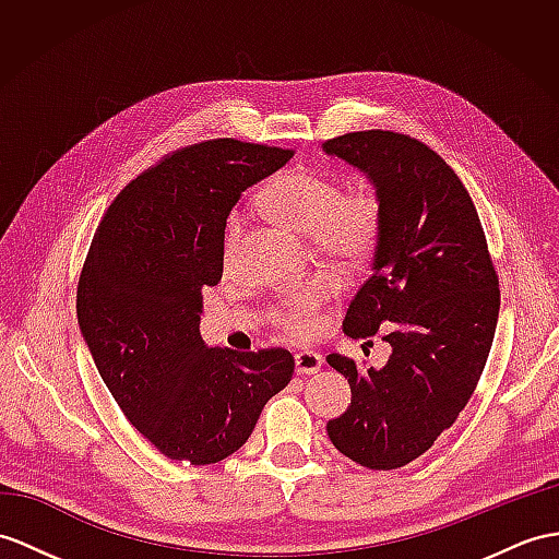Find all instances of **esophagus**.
Masks as SVG:
<instances>
[{
  "label": "esophagus",
  "mask_w": 559,
  "mask_h": 559,
  "mask_svg": "<svg viewBox=\"0 0 559 559\" xmlns=\"http://www.w3.org/2000/svg\"><path fill=\"white\" fill-rule=\"evenodd\" d=\"M294 362H296V374H316L324 365L320 353H312V350H298L294 356Z\"/></svg>",
  "instance_id": "34e87169"
}]
</instances>
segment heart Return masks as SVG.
<instances>
[{"instance_id":"heart-1","label":"heart","mask_w":559,"mask_h":559,"mask_svg":"<svg viewBox=\"0 0 559 559\" xmlns=\"http://www.w3.org/2000/svg\"><path fill=\"white\" fill-rule=\"evenodd\" d=\"M255 209L294 235L308 237L310 249L334 270L353 272L372 255L379 237V206L372 194L338 192L336 180L310 168H289L258 192ZM241 229L235 213L225 229V251H233ZM326 282H310L292 292L275 310V320L294 338H308L318 330V308L330 301Z\"/></svg>"}]
</instances>
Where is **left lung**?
Returning a JSON list of instances; mask_svg holds the SVG:
<instances>
[{
  "label": "left lung",
  "instance_id": "8db88e82",
  "mask_svg": "<svg viewBox=\"0 0 559 559\" xmlns=\"http://www.w3.org/2000/svg\"><path fill=\"white\" fill-rule=\"evenodd\" d=\"M322 152L358 168L379 206L372 275L353 296L344 334L370 338L382 326L391 344L384 367L326 356L350 384L348 411L326 433L358 465L396 469L429 451L479 382L498 324V275L467 189L429 146L367 130Z\"/></svg>",
  "mask_w": 559,
  "mask_h": 559
}]
</instances>
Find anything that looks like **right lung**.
Masks as SVG:
<instances>
[{"label": "right lung", "instance_id": "1", "mask_svg": "<svg viewBox=\"0 0 559 559\" xmlns=\"http://www.w3.org/2000/svg\"><path fill=\"white\" fill-rule=\"evenodd\" d=\"M292 156L237 140L182 148L122 189L94 233L80 334L122 415L170 460L233 455L292 382L289 350L211 348L199 332L201 292L223 277L229 211Z\"/></svg>", "mask_w": 559, "mask_h": 559}]
</instances>
